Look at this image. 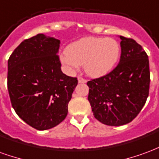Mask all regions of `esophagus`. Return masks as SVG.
Listing matches in <instances>:
<instances>
[{
  "instance_id": "1",
  "label": "esophagus",
  "mask_w": 159,
  "mask_h": 159,
  "mask_svg": "<svg viewBox=\"0 0 159 159\" xmlns=\"http://www.w3.org/2000/svg\"><path fill=\"white\" fill-rule=\"evenodd\" d=\"M77 80H78V83H87V80L84 79V78H83V77H81V76H78V78H77Z\"/></svg>"
}]
</instances>
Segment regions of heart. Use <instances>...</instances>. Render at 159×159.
Here are the masks:
<instances>
[{"instance_id": "1", "label": "heart", "mask_w": 159, "mask_h": 159, "mask_svg": "<svg viewBox=\"0 0 159 159\" xmlns=\"http://www.w3.org/2000/svg\"><path fill=\"white\" fill-rule=\"evenodd\" d=\"M121 47L117 40L110 37H84L70 44L60 61L70 73L79 66L91 77H100L113 69L119 60Z\"/></svg>"}]
</instances>
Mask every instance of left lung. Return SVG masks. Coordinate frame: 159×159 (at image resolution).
<instances>
[{
  "mask_svg": "<svg viewBox=\"0 0 159 159\" xmlns=\"http://www.w3.org/2000/svg\"><path fill=\"white\" fill-rule=\"evenodd\" d=\"M119 64L109 74L89 81L88 100L93 116L109 126H121L136 117L149 94V59L134 40L120 36Z\"/></svg>",
  "mask_w": 159,
  "mask_h": 159,
  "instance_id": "8db88e82",
  "label": "left lung"
}]
</instances>
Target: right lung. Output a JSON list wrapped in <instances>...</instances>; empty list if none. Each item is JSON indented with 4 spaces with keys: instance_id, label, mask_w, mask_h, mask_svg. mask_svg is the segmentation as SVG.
I'll return each mask as SVG.
<instances>
[{
    "instance_id": "obj_1",
    "label": "right lung",
    "mask_w": 159,
    "mask_h": 159,
    "mask_svg": "<svg viewBox=\"0 0 159 159\" xmlns=\"http://www.w3.org/2000/svg\"><path fill=\"white\" fill-rule=\"evenodd\" d=\"M60 41L38 34L19 44L7 62V89L12 108L38 130L57 126L68 113L76 77L61 70Z\"/></svg>"
}]
</instances>
